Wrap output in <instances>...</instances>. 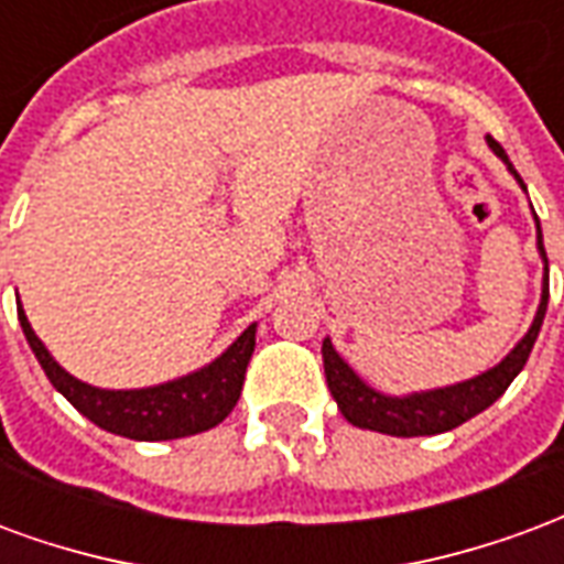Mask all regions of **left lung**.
<instances>
[{
	"mask_svg": "<svg viewBox=\"0 0 564 564\" xmlns=\"http://www.w3.org/2000/svg\"><path fill=\"white\" fill-rule=\"evenodd\" d=\"M489 148L496 150L501 160L508 162V169L517 174V169L510 165L508 153L498 144L496 139H486ZM517 181L522 184V177L517 174ZM538 220V217H534ZM538 247H541V257L546 262L544 238H541V223H538ZM546 299H550V278H544V295H541V307H538V317H534L532 329L522 338L508 359L501 366L489 368L486 375L447 390L435 392H420V395H408V399H390V395H380L371 387H366L362 380L356 378L354 368L344 362L341 356L335 354V347L326 338L323 341V368H326V383H329L332 395L338 402V411L344 414L347 423L359 425V429H371V432H383V435L395 437H416V435H441L456 429L465 420H471L480 411H486L489 404L496 402L498 395H505L513 378L520 375L525 359L532 354L534 341H538V332L544 323L546 314Z\"/></svg>",
	"mask_w": 564,
	"mask_h": 564,
	"instance_id": "obj_1",
	"label": "left lung"
}]
</instances>
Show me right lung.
<instances>
[{
    "mask_svg": "<svg viewBox=\"0 0 564 564\" xmlns=\"http://www.w3.org/2000/svg\"><path fill=\"white\" fill-rule=\"evenodd\" d=\"M18 317L32 354L42 362L44 375L56 390L99 429L132 437V441H172V437L196 435L223 423L238 404L247 362L257 344V326H247L241 338L220 359H214L196 375H186V378L150 387V390H96L56 366L54 356L44 350V344L39 341V335L32 332L30 319L20 307Z\"/></svg>",
    "mask_w": 564,
    "mask_h": 564,
    "instance_id": "right-lung-1",
    "label": "right lung"
}]
</instances>
